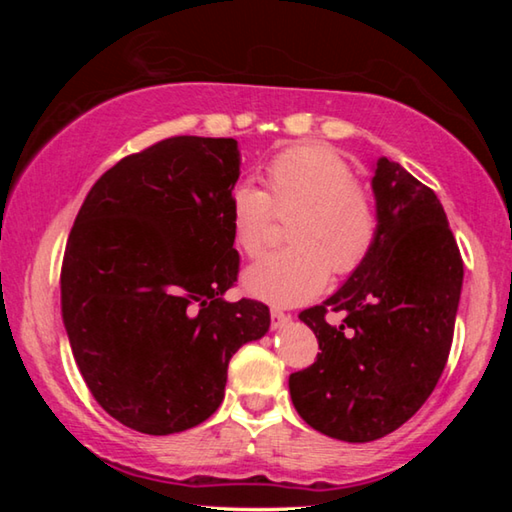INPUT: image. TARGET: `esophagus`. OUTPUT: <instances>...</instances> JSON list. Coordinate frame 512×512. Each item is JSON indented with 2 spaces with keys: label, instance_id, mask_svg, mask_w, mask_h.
<instances>
[{
  "label": "esophagus",
  "instance_id": "34e87169",
  "mask_svg": "<svg viewBox=\"0 0 512 512\" xmlns=\"http://www.w3.org/2000/svg\"><path fill=\"white\" fill-rule=\"evenodd\" d=\"M289 316L284 314V311H280V309H271V327L273 329H280V327H284L289 323Z\"/></svg>",
  "mask_w": 512,
  "mask_h": 512
}]
</instances>
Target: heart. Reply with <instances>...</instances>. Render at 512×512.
I'll return each instance as SVG.
<instances>
[{"mask_svg":"<svg viewBox=\"0 0 512 512\" xmlns=\"http://www.w3.org/2000/svg\"><path fill=\"white\" fill-rule=\"evenodd\" d=\"M275 216L287 219L289 248L244 273L253 298L280 307L318 296L334 275H350L370 257L379 235L375 201L350 164L325 146H293L268 164L266 192L239 185L232 194V237L248 257L262 255Z\"/></svg>","mask_w":512,"mask_h":512,"instance_id":"heart-1","label":"heart"}]
</instances>
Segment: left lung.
<instances>
[{
	"label": "left lung",
	"mask_w": 512,
	"mask_h": 512,
	"mask_svg": "<svg viewBox=\"0 0 512 512\" xmlns=\"http://www.w3.org/2000/svg\"><path fill=\"white\" fill-rule=\"evenodd\" d=\"M379 235L370 257L323 305L300 311L318 357L289 377L309 427L345 443L400 429L436 388L454 339L463 259L433 189L379 158ZM344 314L341 326L326 311Z\"/></svg>",
	"instance_id": "obj_1"
}]
</instances>
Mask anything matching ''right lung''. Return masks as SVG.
I'll return each mask as SVG.
<instances>
[{"label":"right lung","instance_id":"add662e5","mask_svg":"<svg viewBox=\"0 0 512 512\" xmlns=\"http://www.w3.org/2000/svg\"><path fill=\"white\" fill-rule=\"evenodd\" d=\"M232 137L178 135L119 160L69 232L60 305L94 400L126 427L169 436L219 409L228 363L268 332L264 302L223 300L237 282Z\"/></svg>","mask_w":512,"mask_h":512}]
</instances>
